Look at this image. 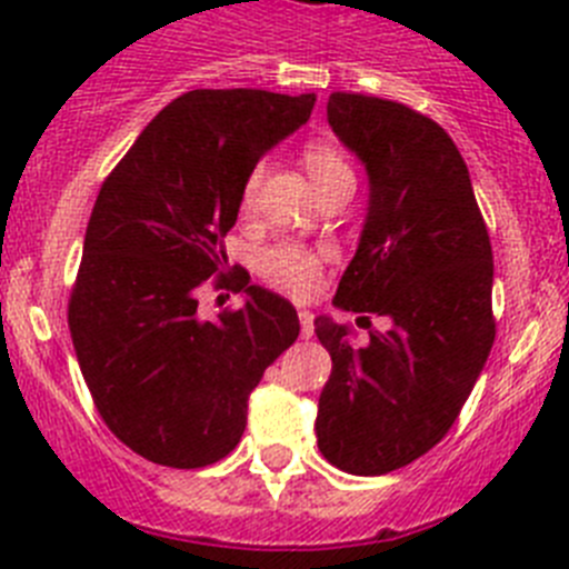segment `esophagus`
Listing matches in <instances>:
<instances>
[{"mask_svg": "<svg viewBox=\"0 0 569 569\" xmlns=\"http://www.w3.org/2000/svg\"><path fill=\"white\" fill-rule=\"evenodd\" d=\"M299 321H301V339H310V336H313V313H310V310H299Z\"/></svg>", "mask_w": 569, "mask_h": 569, "instance_id": "obj_1", "label": "esophagus"}]
</instances>
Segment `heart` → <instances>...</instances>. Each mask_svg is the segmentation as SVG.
<instances>
[{
    "label": "heart",
    "mask_w": 569,
    "mask_h": 569,
    "mask_svg": "<svg viewBox=\"0 0 569 569\" xmlns=\"http://www.w3.org/2000/svg\"><path fill=\"white\" fill-rule=\"evenodd\" d=\"M305 168H308L316 190L336 182L341 176H353L350 164L345 162V156L328 142H310L305 148ZM259 170H253L248 176L244 188H241V204L244 208L253 202V193L259 188ZM256 270H259L261 279L273 284L276 290H281V293L305 299V296H310L316 290V281H319L321 273V256L316 250L305 248V244H296V241H281V244L261 250L259 259H256Z\"/></svg>",
    "instance_id": "heart-1"
}]
</instances>
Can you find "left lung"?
Masks as SVG:
<instances>
[{"label": "left lung", "instance_id": "left-lung-1", "mask_svg": "<svg viewBox=\"0 0 569 569\" xmlns=\"http://www.w3.org/2000/svg\"><path fill=\"white\" fill-rule=\"evenodd\" d=\"M328 122L370 188L333 305L385 316L387 328L353 347L347 325L313 321L333 359L316 436L333 467L381 476L445 439L485 370L496 339L492 248L465 159L433 119L339 90Z\"/></svg>", "mask_w": 569, "mask_h": 569}]
</instances>
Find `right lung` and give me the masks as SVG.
Segmentation results:
<instances>
[{
    "instance_id": "right-lung-1",
    "label": "right lung",
    "mask_w": 569,
    "mask_h": 569,
    "mask_svg": "<svg viewBox=\"0 0 569 569\" xmlns=\"http://www.w3.org/2000/svg\"><path fill=\"white\" fill-rule=\"evenodd\" d=\"M316 93L188 90L104 179L84 233L68 325L84 385L119 441L153 465L208 467L239 445L248 396L299 336L293 305L228 270L222 239L270 148ZM222 272L246 305L216 322L198 288Z\"/></svg>"
}]
</instances>
